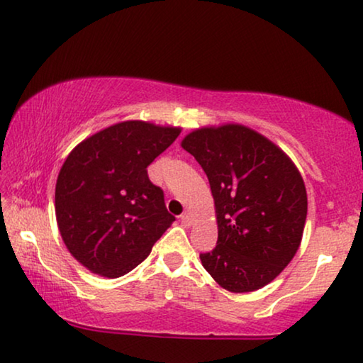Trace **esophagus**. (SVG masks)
I'll return each mask as SVG.
<instances>
[{"instance_id": "obj_1", "label": "esophagus", "mask_w": 363, "mask_h": 363, "mask_svg": "<svg viewBox=\"0 0 363 363\" xmlns=\"http://www.w3.org/2000/svg\"><path fill=\"white\" fill-rule=\"evenodd\" d=\"M180 220H182L183 225H191V216H190V213H183L182 216H180Z\"/></svg>"}]
</instances>
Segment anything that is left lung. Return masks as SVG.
Masks as SVG:
<instances>
[{
    "mask_svg": "<svg viewBox=\"0 0 363 363\" xmlns=\"http://www.w3.org/2000/svg\"><path fill=\"white\" fill-rule=\"evenodd\" d=\"M182 147L206 173L216 206L218 245L199 254L206 272L233 293L265 286L295 257L308 213L295 164L240 124L201 128Z\"/></svg>",
    "mask_w": 363,
    "mask_h": 363,
    "instance_id": "8db88e82",
    "label": "left lung"
}]
</instances>
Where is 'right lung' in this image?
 <instances>
[{
  "instance_id": "add662e5",
  "label": "right lung",
  "mask_w": 363,
  "mask_h": 363,
  "mask_svg": "<svg viewBox=\"0 0 363 363\" xmlns=\"http://www.w3.org/2000/svg\"><path fill=\"white\" fill-rule=\"evenodd\" d=\"M180 130L124 121L93 134L67 157L55 185L57 224L67 249L88 270L125 275L175 220L147 167Z\"/></svg>"
}]
</instances>
